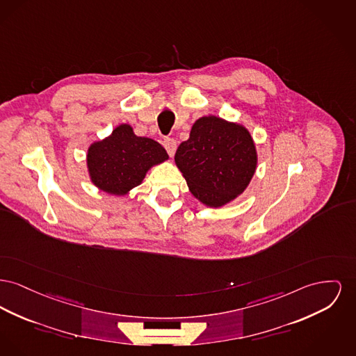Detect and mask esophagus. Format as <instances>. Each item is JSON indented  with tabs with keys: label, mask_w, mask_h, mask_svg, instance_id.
Returning <instances> with one entry per match:
<instances>
[{
	"label": "esophagus",
	"mask_w": 356,
	"mask_h": 356,
	"mask_svg": "<svg viewBox=\"0 0 356 356\" xmlns=\"http://www.w3.org/2000/svg\"><path fill=\"white\" fill-rule=\"evenodd\" d=\"M163 144H164V147L167 149L168 154H169L170 157H173V154H175V152H176V147H177V143H176L173 138H165Z\"/></svg>",
	"instance_id": "1"
}]
</instances>
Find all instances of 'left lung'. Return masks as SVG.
I'll list each match as a JSON object with an SVG mask.
<instances>
[{
    "instance_id": "left-lung-1",
    "label": "left lung",
    "mask_w": 356,
    "mask_h": 356,
    "mask_svg": "<svg viewBox=\"0 0 356 356\" xmlns=\"http://www.w3.org/2000/svg\"><path fill=\"white\" fill-rule=\"evenodd\" d=\"M189 192L204 206L219 209L249 187L258 164L255 143L246 126L204 115L175 154Z\"/></svg>"
}]
</instances>
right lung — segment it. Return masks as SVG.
Instances as JSON below:
<instances>
[{"label":"right lung","mask_w":356,"mask_h":356,"mask_svg":"<svg viewBox=\"0 0 356 356\" xmlns=\"http://www.w3.org/2000/svg\"><path fill=\"white\" fill-rule=\"evenodd\" d=\"M167 150L157 141L140 137L129 124H121L104 140L87 149L86 163L90 181L101 191L125 196L140 186L147 172L165 163Z\"/></svg>","instance_id":"add662e5"}]
</instances>
